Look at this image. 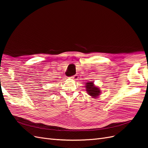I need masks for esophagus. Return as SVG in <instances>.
<instances>
[{
  "mask_svg": "<svg viewBox=\"0 0 148 148\" xmlns=\"http://www.w3.org/2000/svg\"><path fill=\"white\" fill-rule=\"evenodd\" d=\"M71 78H72V79H75V80H77V79H78V75H73V76H72V77H70Z\"/></svg>",
  "mask_w": 148,
  "mask_h": 148,
  "instance_id": "34e87169",
  "label": "esophagus"
}]
</instances>
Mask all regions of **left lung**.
<instances>
[{
    "mask_svg": "<svg viewBox=\"0 0 148 148\" xmlns=\"http://www.w3.org/2000/svg\"><path fill=\"white\" fill-rule=\"evenodd\" d=\"M86 91L88 93V95L92 96L93 98L97 97V96H99L101 93L100 89H99V88L95 86L92 82L86 83Z\"/></svg>",
    "mask_w": 148,
    "mask_h": 148,
    "instance_id": "obj_1",
    "label": "left lung"
}]
</instances>
